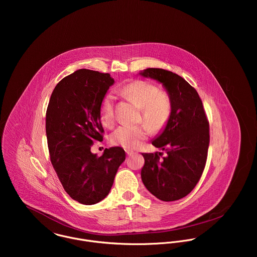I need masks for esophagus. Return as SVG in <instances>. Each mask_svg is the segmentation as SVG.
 <instances>
[{"label":"esophagus","instance_id":"esophagus-1","mask_svg":"<svg viewBox=\"0 0 257 257\" xmlns=\"http://www.w3.org/2000/svg\"><path fill=\"white\" fill-rule=\"evenodd\" d=\"M125 152H126V154H127L128 156H131V155H134V154L136 153L135 151H133V150H128V149H127V150H125Z\"/></svg>","mask_w":257,"mask_h":257}]
</instances>
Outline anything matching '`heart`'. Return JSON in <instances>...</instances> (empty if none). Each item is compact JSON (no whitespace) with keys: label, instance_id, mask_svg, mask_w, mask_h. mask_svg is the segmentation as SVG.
<instances>
[{"label":"heart","instance_id":"obj_1","mask_svg":"<svg viewBox=\"0 0 257 257\" xmlns=\"http://www.w3.org/2000/svg\"><path fill=\"white\" fill-rule=\"evenodd\" d=\"M120 91L125 98L142 108V119L147 123L117 127L110 136V143L113 146L135 149L147 140L151 130L158 132L167 125L172 112V103L166 92L160 91L154 84L144 80L133 81L124 85ZM100 115L106 126L113 125L115 114L111 95L104 97Z\"/></svg>","mask_w":257,"mask_h":257}]
</instances>
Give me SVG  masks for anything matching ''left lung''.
Segmentation results:
<instances>
[{
	"label": "left lung",
	"instance_id": "obj_1",
	"mask_svg": "<svg viewBox=\"0 0 257 257\" xmlns=\"http://www.w3.org/2000/svg\"><path fill=\"white\" fill-rule=\"evenodd\" d=\"M141 75L162 83L172 103L167 125L152 142L166 155L143 153L142 179L159 200L176 201L187 196L203 174L210 144L209 120L198 92L181 76L161 68H147Z\"/></svg>",
	"mask_w": 257,
	"mask_h": 257
}]
</instances>
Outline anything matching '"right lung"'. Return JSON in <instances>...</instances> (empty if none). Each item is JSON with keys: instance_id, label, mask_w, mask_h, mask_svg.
I'll use <instances>...</instances> for the list:
<instances>
[{"instance_id": "1", "label": "right lung", "mask_w": 257, "mask_h": 257, "mask_svg": "<svg viewBox=\"0 0 257 257\" xmlns=\"http://www.w3.org/2000/svg\"><path fill=\"white\" fill-rule=\"evenodd\" d=\"M109 73L80 69L64 77L54 88L45 117L47 146L52 166L65 192L83 205H94L110 193L125 152L106 148L91 152L103 141L101 103L113 84Z\"/></svg>"}]
</instances>
